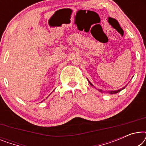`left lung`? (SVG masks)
I'll return each mask as SVG.
<instances>
[{
	"instance_id": "left-lung-1",
	"label": "left lung",
	"mask_w": 146,
	"mask_h": 146,
	"mask_svg": "<svg viewBox=\"0 0 146 146\" xmlns=\"http://www.w3.org/2000/svg\"><path fill=\"white\" fill-rule=\"evenodd\" d=\"M88 82L90 83V84L91 86H94L92 84V83L90 82V81L88 80ZM124 88H125V87H123V88H121V89L117 90H114V91H112V90H111V91H108L107 92H108V93H110V94H116V93H117V92H120L121 90H123V89H124ZM98 90L99 91L102 92V90H99V89H98Z\"/></svg>"
}]
</instances>
